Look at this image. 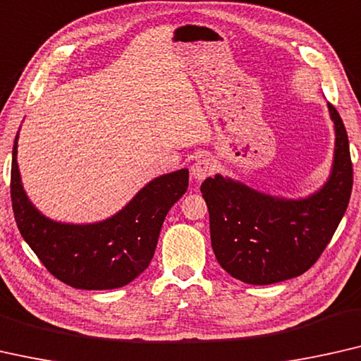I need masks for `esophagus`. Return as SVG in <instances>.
I'll list each match as a JSON object with an SVG mask.
<instances>
[{
	"label": "esophagus",
	"instance_id": "esophagus-1",
	"mask_svg": "<svg viewBox=\"0 0 361 361\" xmlns=\"http://www.w3.org/2000/svg\"><path fill=\"white\" fill-rule=\"evenodd\" d=\"M215 171V162L211 157H199L191 166V176L196 181H202Z\"/></svg>",
	"mask_w": 361,
	"mask_h": 361
}]
</instances>
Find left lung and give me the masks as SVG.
Returning <instances> with one entry per match:
<instances>
[{"label": "left lung", "mask_w": 361, "mask_h": 361, "mask_svg": "<svg viewBox=\"0 0 361 361\" xmlns=\"http://www.w3.org/2000/svg\"><path fill=\"white\" fill-rule=\"evenodd\" d=\"M336 147L331 175L313 195L298 199L266 195L215 175L201 192L209 209L211 241L219 264L251 285L298 277L318 261L347 211L353 185L348 136L334 105Z\"/></svg>", "instance_id": "obj_1"}]
</instances>
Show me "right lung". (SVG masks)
<instances>
[{
	"mask_svg": "<svg viewBox=\"0 0 361 361\" xmlns=\"http://www.w3.org/2000/svg\"><path fill=\"white\" fill-rule=\"evenodd\" d=\"M18 139L19 133L11 165L14 219L48 272L74 288L111 290L125 287L146 271L166 214L188 190V169L149 181L109 219L64 224L45 217L27 196L18 165Z\"/></svg>",
	"mask_w": 361,
	"mask_h": 361,
	"instance_id": "right-lung-1",
	"label": "right lung"
}]
</instances>
